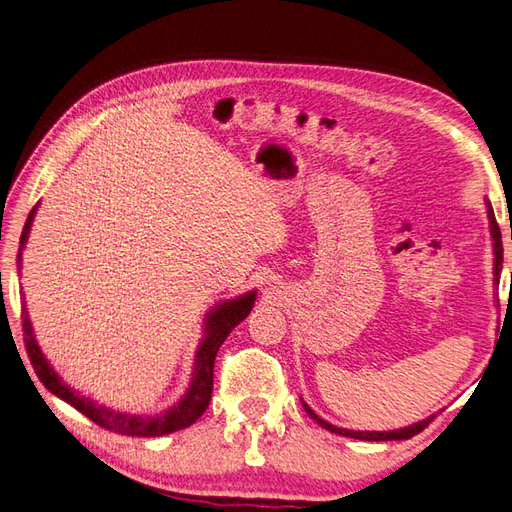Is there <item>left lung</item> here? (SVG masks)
Returning a JSON list of instances; mask_svg holds the SVG:
<instances>
[{"mask_svg": "<svg viewBox=\"0 0 512 512\" xmlns=\"http://www.w3.org/2000/svg\"><path fill=\"white\" fill-rule=\"evenodd\" d=\"M485 206H487V217H489V230H491V239H493V288L497 290V284H500V273H502V262H504V247H502V232H500V226H497L495 222V213H493V206L489 200H485ZM303 403V409H306L308 416L319 424L323 428H327V431L331 433H338L342 437H353V439H362V441H394V439H411L413 435H418L420 431H424V428L428 426V422H431L435 416H428L426 420H420L416 424L411 426H405V428H396V431H349V428H340V426H334L329 424L327 420L319 418L316 413L308 407L306 400H301Z\"/></svg>", "mask_w": 512, "mask_h": 512, "instance_id": "8db88e82", "label": "left lung"}]
</instances>
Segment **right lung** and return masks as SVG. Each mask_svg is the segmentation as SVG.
I'll return each instance as SVG.
<instances>
[{"mask_svg": "<svg viewBox=\"0 0 512 512\" xmlns=\"http://www.w3.org/2000/svg\"><path fill=\"white\" fill-rule=\"evenodd\" d=\"M36 209H38V204L34 206L32 213L27 215V222L21 232V241H19L21 245H19V256H17L19 269H21V252L25 250L27 237H30V228L34 222ZM254 301H256V290H250V293H245L237 299H226L222 303H217V306L209 314H206L204 336L198 344L189 388H187L185 396L178 400L174 407L159 413V416H133V413L114 411V409L94 403V400L88 396H81L73 388H68V385L60 379L58 372L51 368L43 351H40L38 342L34 338L30 316H27V310H23L25 349H27V357H30V362L36 370L40 383H43L51 394L66 400L68 405L84 413V416L90 418L92 422L107 428V431L122 433V435L159 437V435H168V433L181 431V428L191 426L206 411V407H209L211 394H213V368H215L217 351L224 344V340L228 338L230 331L237 327L247 314L252 312Z\"/></svg>", "mask_w": 512, "mask_h": 512, "instance_id": "right-lung-1", "label": "right lung"}]
</instances>
